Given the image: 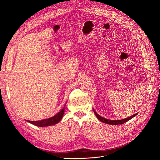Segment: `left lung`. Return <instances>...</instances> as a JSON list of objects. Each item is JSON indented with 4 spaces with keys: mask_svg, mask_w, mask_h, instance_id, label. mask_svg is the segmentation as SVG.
<instances>
[{
    "mask_svg": "<svg viewBox=\"0 0 160 160\" xmlns=\"http://www.w3.org/2000/svg\"><path fill=\"white\" fill-rule=\"evenodd\" d=\"M94 113L95 114V115L97 116V118L100 121H102V122H104V123H106V124H112V125H117V124H124L125 122H127L128 121L130 120L132 118H133V117H135L137 113L134 114L129 117H128V118H126V119H122V120H117V121H111V120H109V119H106L105 118H104V117L100 116L99 115H98L96 112L94 110Z\"/></svg>",
    "mask_w": 160,
    "mask_h": 160,
    "instance_id": "8db88e82",
    "label": "left lung"
}]
</instances>
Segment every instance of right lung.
Here are the masks:
<instances>
[{
  "label": "right lung",
  "instance_id": "add662e5",
  "mask_svg": "<svg viewBox=\"0 0 160 160\" xmlns=\"http://www.w3.org/2000/svg\"><path fill=\"white\" fill-rule=\"evenodd\" d=\"M64 111H65V108H63L62 110L58 113H57L56 115L51 117V118H49L47 119H44V120L38 121H28V122H29L32 124L38 126V127H48V126L54 125L61 121L64 113Z\"/></svg>",
  "mask_w": 160,
  "mask_h": 160
}]
</instances>
